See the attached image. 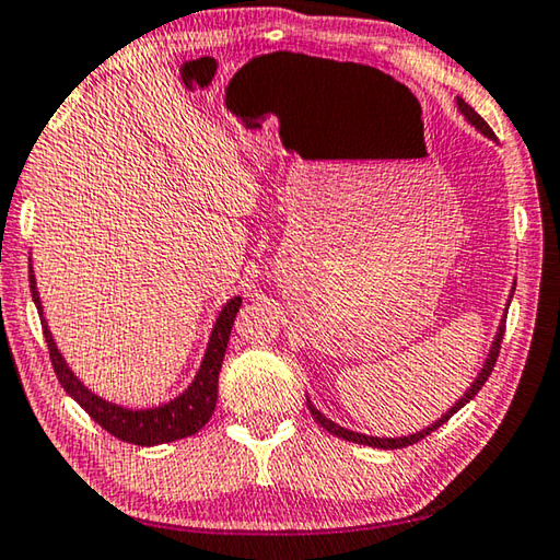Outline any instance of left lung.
Segmentation results:
<instances>
[{
  "label": "left lung",
  "mask_w": 560,
  "mask_h": 560,
  "mask_svg": "<svg viewBox=\"0 0 560 560\" xmlns=\"http://www.w3.org/2000/svg\"><path fill=\"white\" fill-rule=\"evenodd\" d=\"M457 107H459V113H463L465 117H467V122H472L479 132L482 135H487V137H494V132H492V127H489L487 122H485V117H479V113H475V107H469L463 97H457ZM504 327H506V319H502V325H499V331H497V337H494V341H492V349H489V357H487V361H485V366H482V371H479V376L475 378V384L467 388V394L457 400V404L447 410V413L440 418V420H435L433 425H428L425 430H420V433H413V435H406V438H374V435H361V433H354V430H347V428H341V425H337V423H331V420L327 418V416H322L319 410L310 404V398H307V408H310V413H312V418L317 420V423L327 430V433H331V435H337V438H341V440H349V443H359V445H369V447H381V450H398V447H408V445H413V443H418V440H423V438H428L430 433H433V430H438L440 425L443 423H447L450 418H453L459 408H463L465 404H469V400H472L477 394H479V388H482L485 384H487V378H489V374H492L494 371V364H497V357H499V349H502V339H504Z\"/></svg>",
  "instance_id": "1"
}]
</instances>
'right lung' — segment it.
Segmentation results:
<instances>
[{
  "instance_id": "right-lung-1",
  "label": "right lung",
  "mask_w": 560,
  "mask_h": 560,
  "mask_svg": "<svg viewBox=\"0 0 560 560\" xmlns=\"http://www.w3.org/2000/svg\"><path fill=\"white\" fill-rule=\"evenodd\" d=\"M28 282H32L34 305L38 310V315L44 317L34 275H28ZM238 307H241V298H233L231 302H225V307L221 310V315L213 325L199 374H196V378L191 381V386L186 388L182 396L170 400V404H164L160 408H147V410H130V408L107 404V400H103L101 396L91 394V390H88L81 381L73 376V371L68 369L63 357L58 354V347L51 337V331L46 327V319H42V327L48 345V357H51L54 371L58 381H61L66 394L71 396L97 425L107 430L110 435H115L117 440L150 447V445L174 443V440L189 438L194 433H199V430L209 423V418L213 416V408H215V398H219V371L223 364L225 347H229V337L233 329V319L238 315Z\"/></svg>"
}]
</instances>
